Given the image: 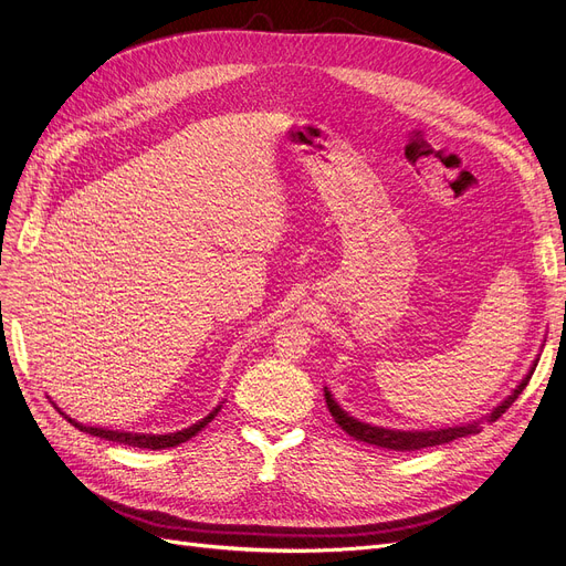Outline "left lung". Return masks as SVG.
I'll list each match as a JSON object with an SVG mask.
<instances>
[{"label":"left lung","mask_w":566,"mask_h":566,"mask_svg":"<svg viewBox=\"0 0 566 566\" xmlns=\"http://www.w3.org/2000/svg\"><path fill=\"white\" fill-rule=\"evenodd\" d=\"M534 368H536V361H534L532 370L527 373V378L522 380V382L513 389V394L509 396L506 401H501V403L485 417V422H496L499 417L504 415V412L515 403V399L522 394V389L527 387ZM324 396H326L328 412L333 415V420H336V424H338L345 433H349L352 438H357V441H364V443H368V446H378V448H385V450H396V452L422 450V448H433V446L450 443V441H454V438H464V436H473V433L483 431V420H475V422L462 424V427L436 429V431H399V429L373 427V424L354 420V417H352L349 412H345L336 401H333V396H331L328 389H324Z\"/></svg>","instance_id":"left-lung-1"}]
</instances>
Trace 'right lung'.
Masks as SVG:
<instances>
[{
  "label": "right lung",
  "instance_id": "obj_1",
  "mask_svg": "<svg viewBox=\"0 0 566 566\" xmlns=\"http://www.w3.org/2000/svg\"><path fill=\"white\" fill-rule=\"evenodd\" d=\"M219 410H221V406H217L212 412H209L207 417H202V420L196 422L193 427L175 431V433H128V431H112V429H99V427H86V424L72 420L70 415H65V412L57 408V412L65 415V420L72 427H76L78 431H86L91 436H99V438H104V441H114V443L133 446V448H146V450H165V448H177L179 443H186L188 438H193L198 431H202L209 422H212Z\"/></svg>",
  "mask_w": 566,
  "mask_h": 566
}]
</instances>
